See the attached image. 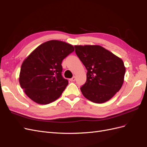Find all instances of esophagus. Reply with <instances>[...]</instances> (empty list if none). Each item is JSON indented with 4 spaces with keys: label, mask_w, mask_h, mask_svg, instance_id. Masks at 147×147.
Listing matches in <instances>:
<instances>
[{
    "label": "esophagus",
    "mask_w": 147,
    "mask_h": 147,
    "mask_svg": "<svg viewBox=\"0 0 147 147\" xmlns=\"http://www.w3.org/2000/svg\"><path fill=\"white\" fill-rule=\"evenodd\" d=\"M75 80H76V77H75V76H74L72 78L70 79V82H75Z\"/></svg>",
    "instance_id": "1"
}]
</instances>
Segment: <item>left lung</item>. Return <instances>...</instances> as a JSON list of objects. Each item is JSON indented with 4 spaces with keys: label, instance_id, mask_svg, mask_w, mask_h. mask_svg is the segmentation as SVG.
Wrapping results in <instances>:
<instances>
[{
    "label": "left lung",
    "instance_id": "8db88e82",
    "mask_svg": "<svg viewBox=\"0 0 147 147\" xmlns=\"http://www.w3.org/2000/svg\"><path fill=\"white\" fill-rule=\"evenodd\" d=\"M75 53L88 70L83 95L97 104L110 100L121 89L126 68L123 60L99 45H75Z\"/></svg>",
    "mask_w": 147,
    "mask_h": 147
}]
</instances>
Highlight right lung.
Masks as SVG:
<instances>
[{
  "label": "right lung",
  "instance_id": "add662e5",
  "mask_svg": "<svg viewBox=\"0 0 147 147\" xmlns=\"http://www.w3.org/2000/svg\"><path fill=\"white\" fill-rule=\"evenodd\" d=\"M74 51L70 44L53 40L41 44L25 59L19 82L31 100L48 104L59 98L69 83L62 76V61Z\"/></svg>",
  "mask_w": 147,
  "mask_h": 147
}]
</instances>
